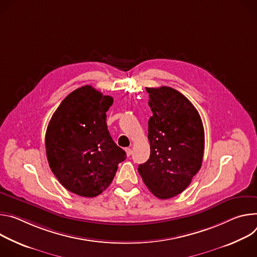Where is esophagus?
I'll return each mask as SVG.
<instances>
[{
  "label": "esophagus",
  "instance_id": "34e87169",
  "mask_svg": "<svg viewBox=\"0 0 257 257\" xmlns=\"http://www.w3.org/2000/svg\"><path fill=\"white\" fill-rule=\"evenodd\" d=\"M125 152H126V156H127V157H130V156L132 155V153H133V151H132L131 148H126V149H125Z\"/></svg>",
  "mask_w": 257,
  "mask_h": 257
}]
</instances>
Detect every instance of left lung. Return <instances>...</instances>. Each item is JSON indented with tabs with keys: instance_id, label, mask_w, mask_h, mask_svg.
<instances>
[{
	"instance_id": "obj_1",
	"label": "left lung",
	"mask_w": 257,
	"mask_h": 257,
	"mask_svg": "<svg viewBox=\"0 0 257 257\" xmlns=\"http://www.w3.org/2000/svg\"><path fill=\"white\" fill-rule=\"evenodd\" d=\"M153 115L148 121L150 157L138 172L156 197L182 193L201 168L204 128L194 105L169 87L146 88Z\"/></svg>"
}]
</instances>
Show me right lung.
<instances>
[{
  "instance_id": "obj_1",
  "label": "right lung",
  "mask_w": 257,
  "mask_h": 257,
  "mask_svg": "<svg viewBox=\"0 0 257 257\" xmlns=\"http://www.w3.org/2000/svg\"><path fill=\"white\" fill-rule=\"evenodd\" d=\"M112 103V97L84 85L61 102L48 124L50 168L65 189L78 196L100 195L126 158L107 128L106 112Z\"/></svg>"
}]
</instances>
